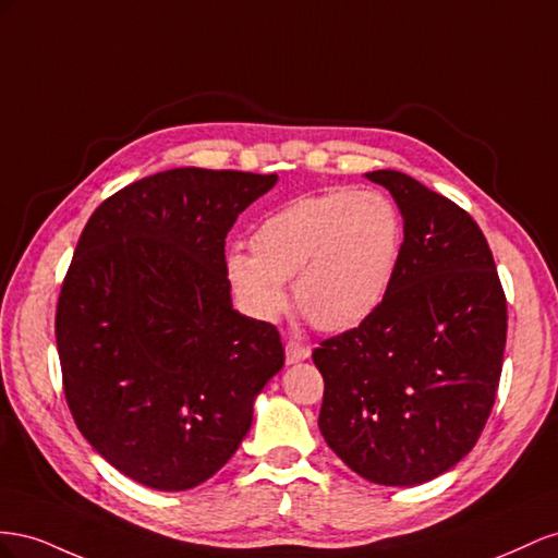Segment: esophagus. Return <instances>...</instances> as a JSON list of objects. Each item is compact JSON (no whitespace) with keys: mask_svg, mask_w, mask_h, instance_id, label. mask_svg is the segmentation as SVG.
Returning <instances> with one entry per match:
<instances>
[{"mask_svg":"<svg viewBox=\"0 0 558 558\" xmlns=\"http://www.w3.org/2000/svg\"><path fill=\"white\" fill-rule=\"evenodd\" d=\"M308 355H311V348H308L306 343H301V341H296V339H290L288 343H284V357H288L290 364L306 360Z\"/></svg>","mask_w":558,"mask_h":558,"instance_id":"1","label":"esophagus"}]
</instances>
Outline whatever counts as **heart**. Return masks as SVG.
<instances>
[{"label":"heart","mask_w":558,"mask_h":558,"mask_svg":"<svg viewBox=\"0 0 558 558\" xmlns=\"http://www.w3.org/2000/svg\"><path fill=\"white\" fill-rule=\"evenodd\" d=\"M402 215L384 191L329 189L268 213L250 235L252 252L227 254V278L243 308L276 320L296 304L327 331L357 327L390 290L402 250Z\"/></svg>","instance_id":"b5f03b06"}]
</instances>
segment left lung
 <instances>
[{"label":"left lung","mask_w":558,"mask_h":558,"mask_svg":"<svg viewBox=\"0 0 558 558\" xmlns=\"http://www.w3.org/2000/svg\"><path fill=\"white\" fill-rule=\"evenodd\" d=\"M404 219L378 311L313 350L320 433L364 480L416 486L463 460L500 384L507 301L476 221L404 172L374 170Z\"/></svg>","instance_id":"left-lung-1"}]
</instances>
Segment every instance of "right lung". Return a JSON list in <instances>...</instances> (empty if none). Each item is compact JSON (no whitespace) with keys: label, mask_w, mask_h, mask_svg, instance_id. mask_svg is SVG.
I'll list each match as a JSON object with an SVG mask.
<instances>
[{"label":"right lung","mask_w":558,"mask_h":558,"mask_svg":"<svg viewBox=\"0 0 558 558\" xmlns=\"http://www.w3.org/2000/svg\"><path fill=\"white\" fill-rule=\"evenodd\" d=\"M278 174L174 168L109 196L56 311L62 388L90 447L133 482L186 490L225 468L284 364L270 323L231 306L227 233Z\"/></svg>","instance_id":"right-lung-1"}]
</instances>
